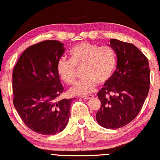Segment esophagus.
I'll return each mask as SVG.
<instances>
[{
    "label": "esophagus",
    "mask_w": 160,
    "mask_h": 160,
    "mask_svg": "<svg viewBox=\"0 0 160 160\" xmlns=\"http://www.w3.org/2000/svg\"><path fill=\"white\" fill-rule=\"evenodd\" d=\"M92 97H93V96H92V95H87V96H82V98L84 99H89L92 98Z\"/></svg>",
    "instance_id": "esophagus-1"
}]
</instances>
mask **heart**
Segmentation results:
<instances>
[{
  "instance_id": "heart-1",
  "label": "heart",
  "mask_w": 160,
  "mask_h": 160,
  "mask_svg": "<svg viewBox=\"0 0 160 160\" xmlns=\"http://www.w3.org/2000/svg\"><path fill=\"white\" fill-rule=\"evenodd\" d=\"M71 59H60L57 64L59 76L68 84L76 82L82 69L84 78L70 89L72 94H88L95 89L97 83L106 84L116 68V55L109 46L99 47L96 44L82 42L71 48Z\"/></svg>"
}]
</instances>
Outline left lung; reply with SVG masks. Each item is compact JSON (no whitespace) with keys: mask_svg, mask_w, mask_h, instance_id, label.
Returning a JSON list of instances; mask_svg holds the SVG:
<instances>
[{"mask_svg":"<svg viewBox=\"0 0 160 160\" xmlns=\"http://www.w3.org/2000/svg\"><path fill=\"white\" fill-rule=\"evenodd\" d=\"M117 55L116 70L97 93L101 102L96 119L105 128L116 129L131 122L139 112L149 93V61L133 44L111 39Z\"/></svg>","mask_w":160,"mask_h":160,"instance_id":"1","label":"left lung"}]
</instances>
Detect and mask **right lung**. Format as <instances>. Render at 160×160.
I'll use <instances>...</instances> for the list:
<instances>
[{
	"instance_id": "right-lung-1",
	"label": "right lung",
	"mask_w": 160,
	"mask_h": 160,
	"mask_svg": "<svg viewBox=\"0 0 160 160\" xmlns=\"http://www.w3.org/2000/svg\"><path fill=\"white\" fill-rule=\"evenodd\" d=\"M63 45L45 40L30 46L13 71V105L25 125L42 135H55L66 128L76 99L56 101L64 91L57 70Z\"/></svg>"
}]
</instances>
